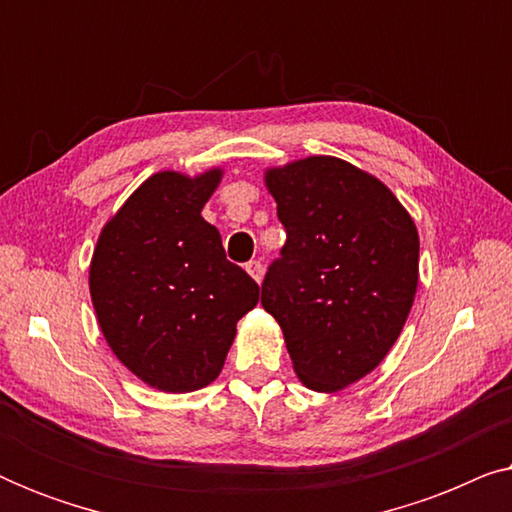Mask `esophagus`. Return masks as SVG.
Here are the masks:
<instances>
[{"mask_svg": "<svg viewBox=\"0 0 512 512\" xmlns=\"http://www.w3.org/2000/svg\"><path fill=\"white\" fill-rule=\"evenodd\" d=\"M244 268H247V272L256 279V282H261L263 279V263L261 261H249Z\"/></svg>", "mask_w": 512, "mask_h": 512, "instance_id": "34e87169", "label": "esophagus"}]
</instances>
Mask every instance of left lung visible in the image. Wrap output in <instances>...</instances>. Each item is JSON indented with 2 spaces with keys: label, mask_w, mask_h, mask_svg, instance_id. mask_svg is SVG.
<instances>
[{
  "label": "left lung",
  "mask_w": 512,
  "mask_h": 512,
  "mask_svg": "<svg viewBox=\"0 0 512 512\" xmlns=\"http://www.w3.org/2000/svg\"><path fill=\"white\" fill-rule=\"evenodd\" d=\"M286 244L261 284L293 368L314 391H338L380 363L417 291L419 237L382 181L331 156L265 174Z\"/></svg>",
  "instance_id": "1"
}]
</instances>
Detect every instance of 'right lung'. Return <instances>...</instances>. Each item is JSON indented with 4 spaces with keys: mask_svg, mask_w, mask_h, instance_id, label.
Returning a JSON list of instances; mask_svg holds the SVG:
<instances>
[{
    "mask_svg": "<svg viewBox=\"0 0 512 512\" xmlns=\"http://www.w3.org/2000/svg\"><path fill=\"white\" fill-rule=\"evenodd\" d=\"M219 179V170L153 174L104 226L90 265L109 347L139 380L172 394L216 380L235 324L261 293L200 216Z\"/></svg>",
    "mask_w": 512,
    "mask_h": 512,
    "instance_id": "right-lung-1",
    "label": "right lung"
}]
</instances>
